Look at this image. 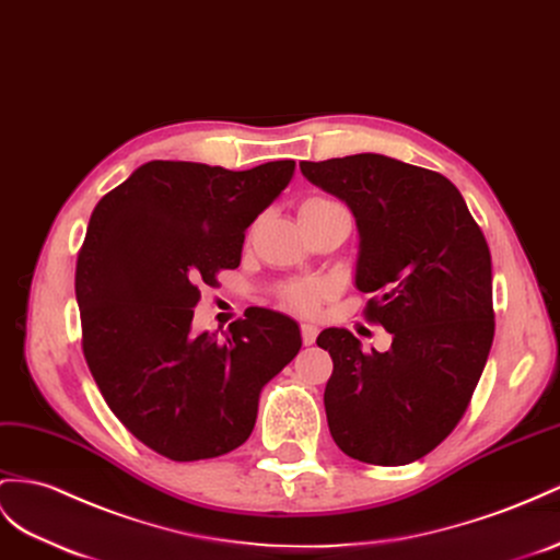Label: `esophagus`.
Instances as JSON below:
<instances>
[{
	"label": "esophagus",
	"mask_w": 560,
	"mask_h": 560,
	"mask_svg": "<svg viewBox=\"0 0 560 560\" xmlns=\"http://www.w3.org/2000/svg\"><path fill=\"white\" fill-rule=\"evenodd\" d=\"M317 334H319V328L314 326V324H303V326H300V336H303V346H312V342L317 340Z\"/></svg>",
	"instance_id": "esophagus-1"
}]
</instances>
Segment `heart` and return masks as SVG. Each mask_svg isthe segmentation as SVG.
I'll return each instance as SVG.
<instances>
[{
	"label": "heart",
	"mask_w": 560,
	"mask_h": 560,
	"mask_svg": "<svg viewBox=\"0 0 560 560\" xmlns=\"http://www.w3.org/2000/svg\"><path fill=\"white\" fill-rule=\"evenodd\" d=\"M334 206H338V203L331 198L310 196L303 200V206H300V218H305V214H310V212L334 208ZM324 298H326V285L319 281H298V283L283 285V289L279 291L281 305L293 310V312H300V314H310L317 310Z\"/></svg>",
	"instance_id": "heart-1"
}]
</instances>
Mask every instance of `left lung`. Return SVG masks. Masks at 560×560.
I'll list each match as a JSON object with an SVG mask.
<instances>
[{"instance_id":"1","label":"left lung","mask_w":560,"mask_h":560,"mask_svg":"<svg viewBox=\"0 0 560 560\" xmlns=\"http://www.w3.org/2000/svg\"><path fill=\"white\" fill-rule=\"evenodd\" d=\"M300 170L350 206L360 226L354 283L374 293L364 314L393 334L388 352H362L348 328L319 334L334 360L328 430L357 462L411 464L462 421L490 354V248L440 172L378 153L303 161Z\"/></svg>"}]
</instances>
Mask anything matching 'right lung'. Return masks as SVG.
<instances>
[{"instance_id":"obj_1","label":"right lung","mask_w":560,"mask_h":560,"mask_svg":"<svg viewBox=\"0 0 560 560\" xmlns=\"http://www.w3.org/2000/svg\"><path fill=\"white\" fill-rule=\"evenodd\" d=\"M293 170L151 161L92 212L75 267L84 360L120 423L172 462L241 447L260 390L303 346L298 324L265 307L224 336L191 334L200 289L238 267L246 229Z\"/></svg>"}]
</instances>
